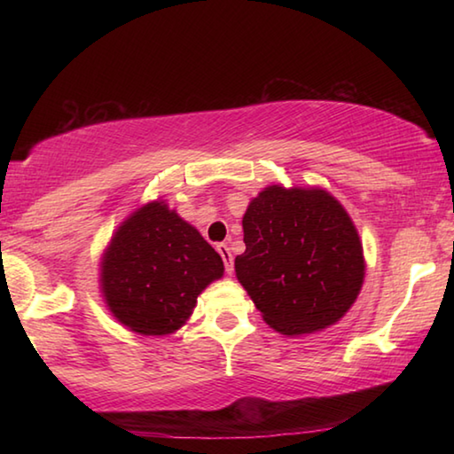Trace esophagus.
<instances>
[{"instance_id": "obj_1", "label": "esophagus", "mask_w": 454, "mask_h": 454, "mask_svg": "<svg viewBox=\"0 0 454 454\" xmlns=\"http://www.w3.org/2000/svg\"><path fill=\"white\" fill-rule=\"evenodd\" d=\"M216 250L220 252L222 260H224L226 274H232L234 272V258H232V252H230V248H228V244H218Z\"/></svg>"}]
</instances>
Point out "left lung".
Masks as SVG:
<instances>
[{
  "mask_svg": "<svg viewBox=\"0 0 454 454\" xmlns=\"http://www.w3.org/2000/svg\"><path fill=\"white\" fill-rule=\"evenodd\" d=\"M236 278L268 326L310 334L340 320L364 280L363 244L347 210L322 188L268 186L242 218Z\"/></svg>",
  "mask_w": 454,
  "mask_h": 454,
  "instance_id": "1",
  "label": "left lung"
}]
</instances>
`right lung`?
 <instances>
[{
  "label": "right lung",
  "mask_w": 454,
  "mask_h": 454,
  "mask_svg": "<svg viewBox=\"0 0 454 454\" xmlns=\"http://www.w3.org/2000/svg\"><path fill=\"white\" fill-rule=\"evenodd\" d=\"M222 274L218 252L158 200L121 222L104 252L99 284L120 325L164 336L190 318L196 298Z\"/></svg>",
  "instance_id": "right-lung-1"
}]
</instances>
